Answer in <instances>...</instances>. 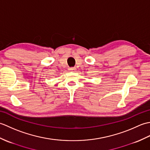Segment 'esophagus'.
Here are the masks:
<instances>
[{
	"instance_id": "obj_1",
	"label": "esophagus",
	"mask_w": 150,
	"mask_h": 150,
	"mask_svg": "<svg viewBox=\"0 0 150 150\" xmlns=\"http://www.w3.org/2000/svg\"><path fill=\"white\" fill-rule=\"evenodd\" d=\"M69 71H75L76 70V68H75V67H71V68H69Z\"/></svg>"
}]
</instances>
